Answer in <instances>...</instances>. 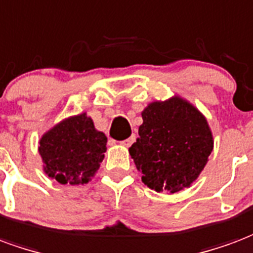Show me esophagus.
I'll return each instance as SVG.
<instances>
[{
    "label": "esophagus",
    "instance_id": "obj_1",
    "mask_svg": "<svg viewBox=\"0 0 253 253\" xmlns=\"http://www.w3.org/2000/svg\"><path fill=\"white\" fill-rule=\"evenodd\" d=\"M134 142H135V135L132 134L131 136H128L127 139H125V141H122L121 143H122V145H123V146H126V147H128V146H131L132 143H134Z\"/></svg>",
    "mask_w": 253,
    "mask_h": 253
}]
</instances>
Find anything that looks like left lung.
I'll return each mask as SVG.
<instances>
[{
    "mask_svg": "<svg viewBox=\"0 0 253 253\" xmlns=\"http://www.w3.org/2000/svg\"><path fill=\"white\" fill-rule=\"evenodd\" d=\"M142 118L139 138L130 154L143 184L169 193L190 186L213 150L207 119L179 98L151 103Z\"/></svg>",
    "mask_w": 253,
    "mask_h": 253,
    "instance_id": "8db88e82",
    "label": "left lung"
}]
</instances>
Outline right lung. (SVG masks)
I'll return each instance as SVG.
<instances>
[{
    "label": "right lung",
    "mask_w": 253,
    "mask_h": 253,
    "mask_svg": "<svg viewBox=\"0 0 253 253\" xmlns=\"http://www.w3.org/2000/svg\"><path fill=\"white\" fill-rule=\"evenodd\" d=\"M107 136L95 130L85 114L69 118L41 138L40 151L45 173L63 185L88 182L106 153Z\"/></svg>",
    "instance_id": "right-lung-1"
}]
</instances>
